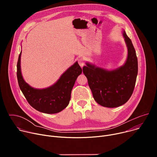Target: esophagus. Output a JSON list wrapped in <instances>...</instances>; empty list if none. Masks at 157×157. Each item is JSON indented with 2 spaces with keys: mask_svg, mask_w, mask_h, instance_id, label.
Instances as JSON below:
<instances>
[{
  "mask_svg": "<svg viewBox=\"0 0 157 157\" xmlns=\"http://www.w3.org/2000/svg\"><path fill=\"white\" fill-rule=\"evenodd\" d=\"M78 61L79 64L81 67H82V66L85 64V59H84V58H79Z\"/></svg>",
  "mask_w": 157,
  "mask_h": 157,
  "instance_id": "esophagus-1",
  "label": "esophagus"
}]
</instances>
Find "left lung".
Returning <instances> with one entry per match:
<instances>
[{"label":"left lung","mask_w":157,"mask_h":157,"mask_svg":"<svg viewBox=\"0 0 157 157\" xmlns=\"http://www.w3.org/2000/svg\"><path fill=\"white\" fill-rule=\"evenodd\" d=\"M128 48L125 63L120 68L107 71L88 63L82 71L94 100L106 107H117L124 104L131 97L138 73V61L131 40L124 31Z\"/></svg>","instance_id":"8db88e82"}]
</instances>
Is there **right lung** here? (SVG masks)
Returning <instances> with one entry per match:
<instances>
[{
  "label": "right lung",
  "mask_w": 157,
  "mask_h": 157,
  "mask_svg": "<svg viewBox=\"0 0 157 157\" xmlns=\"http://www.w3.org/2000/svg\"><path fill=\"white\" fill-rule=\"evenodd\" d=\"M21 52L17 64L18 86L29 104L36 110L45 114L59 113L69 104L71 93L78 76L82 69L76 62L67 70L53 86L43 89H35L23 79L20 70Z\"/></svg>",
  "instance_id": "1"
}]
</instances>
